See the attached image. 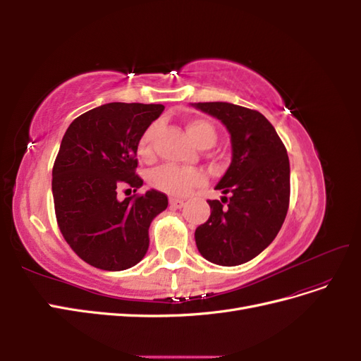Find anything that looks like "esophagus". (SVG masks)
Masks as SVG:
<instances>
[{
    "label": "esophagus",
    "instance_id": "esophagus-1",
    "mask_svg": "<svg viewBox=\"0 0 361 361\" xmlns=\"http://www.w3.org/2000/svg\"><path fill=\"white\" fill-rule=\"evenodd\" d=\"M185 204V202L182 199H176V197H171L170 199V206L171 207H176V209H179V207H182Z\"/></svg>",
    "mask_w": 361,
    "mask_h": 361
}]
</instances>
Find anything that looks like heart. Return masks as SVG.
<instances>
[{
	"label": "heart",
	"mask_w": 361,
	"mask_h": 361,
	"mask_svg": "<svg viewBox=\"0 0 361 361\" xmlns=\"http://www.w3.org/2000/svg\"><path fill=\"white\" fill-rule=\"evenodd\" d=\"M187 134L191 138L192 143L200 147L207 149L211 147L215 140L216 133L211 123L202 118H192L187 123ZM157 133V125H150L138 141V157L145 161L152 159L154 150H152V141H154ZM150 182L155 188L171 194V195H185L192 188L200 187L204 182V174L197 169H183L176 166H164L157 169L150 174Z\"/></svg>",
	"instance_id": "obj_1"
}]
</instances>
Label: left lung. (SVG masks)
Wrapping results in <instances>:
<instances>
[{
	"mask_svg": "<svg viewBox=\"0 0 361 361\" xmlns=\"http://www.w3.org/2000/svg\"><path fill=\"white\" fill-rule=\"evenodd\" d=\"M191 105L220 120L232 145L231 166L215 185L223 192L221 202H207L211 216L195 228V245L215 265H241L274 241L285 221L290 194L288 152L259 111L228 102Z\"/></svg>",
	"mask_w": 361,
	"mask_h": 361,
	"instance_id": "obj_1",
	"label": "left lung"
}]
</instances>
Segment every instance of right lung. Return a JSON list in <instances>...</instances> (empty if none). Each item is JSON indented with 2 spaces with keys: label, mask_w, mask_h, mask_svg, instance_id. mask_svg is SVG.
<instances>
[{
  "label": "right lung",
  "mask_w": 361,
  "mask_h": 361,
  "mask_svg": "<svg viewBox=\"0 0 361 361\" xmlns=\"http://www.w3.org/2000/svg\"><path fill=\"white\" fill-rule=\"evenodd\" d=\"M164 111L161 104L111 102L76 117L64 134L52 169L60 231L84 262L105 271L133 268L149 248V227L167 209V195L149 190L120 202L117 191H137L138 141Z\"/></svg>",
  "instance_id": "add662e5"
}]
</instances>
